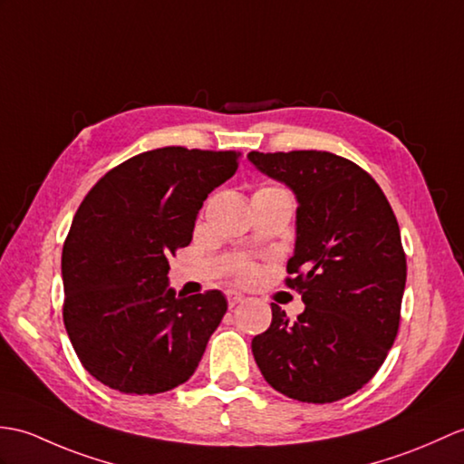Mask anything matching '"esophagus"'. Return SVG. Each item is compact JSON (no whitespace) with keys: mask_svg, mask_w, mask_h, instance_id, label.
<instances>
[{"mask_svg":"<svg viewBox=\"0 0 464 464\" xmlns=\"http://www.w3.org/2000/svg\"><path fill=\"white\" fill-rule=\"evenodd\" d=\"M243 300H245V296L241 293H237V290H227V303H229L231 308L237 306V304H241Z\"/></svg>","mask_w":464,"mask_h":464,"instance_id":"obj_1","label":"esophagus"}]
</instances>
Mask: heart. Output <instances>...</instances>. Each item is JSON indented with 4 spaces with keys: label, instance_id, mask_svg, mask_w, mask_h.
<instances>
[{
    "label": "heart",
    "instance_id": "heart-1",
    "mask_svg": "<svg viewBox=\"0 0 464 464\" xmlns=\"http://www.w3.org/2000/svg\"><path fill=\"white\" fill-rule=\"evenodd\" d=\"M261 189H273V188H261ZM256 275V271H255V266L253 265H245V266H241V271H239V276L243 278V281H251V278Z\"/></svg>",
    "mask_w": 464,
    "mask_h": 464
}]
</instances>
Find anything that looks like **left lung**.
Returning a JSON list of instances; mask_svg holds the SVG:
<instances>
[{"label":"left lung","instance_id":"1","mask_svg":"<svg viewBox=\"0 0 464 464\" xmlns=\"http://www.w3.org/2000/svg\"><path fill=\"white\" fill-rule=\"evenodd\" d=\"M265 176L296 196L290 288L306 304L295 322L271 304L253 338L266 383L304 403L343 400L382 368L400 328L407 263L400 225L375 179L353 161L318 150L249 152Z\"/></svg>","mask_w":464,"mask_h":464}]
</instances>
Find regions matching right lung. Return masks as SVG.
Here are the masks:
<instances>
[{
  "mask_svg": "<svg viewBox=\"0 0 464 464\" xmlns=\"http://www.w3.org/2000/svg\"><path fill=\"white\" fill-rule=\"evenodd\" d=\"M237 152L168 146L96 181L63 245V320L84 370L121 393L154 395L188 382L219 326L221 290L169 288L168 256L188 246L209 193Z\"/></svg>",
  "mask_w": 464,
  "mask_h": 464,
  "instance_id": "1",
  "label": "right lung"
}]
</instances>
